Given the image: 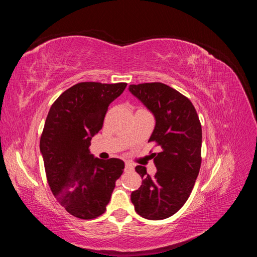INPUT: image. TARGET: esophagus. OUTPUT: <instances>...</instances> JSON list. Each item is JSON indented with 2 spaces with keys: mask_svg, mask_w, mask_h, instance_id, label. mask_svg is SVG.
Masks as SVG:
<instances>
[{
  "mask_svg": "<svg viewBox=\"0 0 257 257\" xmlns=\"http://www.w3.org/2000/svg\"><path fill=\"white\" fill-rule=\"evenodd\" d=\"M134 169V166L131 164V163H125V168H124V170H125L126 173H128V172H132V170Z\"/></svg>",
  "mask_w": 257,
  "mask_h": 257,
  "instance_id": "obj_1",
  "label": "esophagus"
}]
</instances>
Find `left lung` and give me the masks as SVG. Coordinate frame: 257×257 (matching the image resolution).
Returning <instances> with one entry per match:
<instances>
[{
  "label": "left lung",
  "mask_w": 257,
  "mask_h": 257,
  "mask_svg": "<svg viewBox=\"0 0 257 257\" xmlns=\"http://www.w3.org/2000/svg\"><path fill=\"white\" fill-rule=\"evenodd\" d=\"M130 92L149 109L155 127L149 142L161 152L152 153L157 174L135 167L143 184L132 192L135 211L148 220H163L175 214L195 184L201 164V125L195 107L180 92L162 82L131 84Z\"/></svg>",
  "instance_id": "1"
}]
</instances>
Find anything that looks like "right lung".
I'll use <instances>...</instances> for the list:
<instances>
[{
    "label": "right lung",
    "instance_id": "add662e5",
    "mask_svg": "<svg viewBox=\"0 0 257 257\" xmlns=\"http://www.w3.org/2000/svg\"><path fill=\"white\" fill-rule=\"evenodd\" d=\"M126 85L77 83L57 98L46 119L40 149L48 184L61 206L79 219L105 212L123 173L122 160L94 158L89 147L103 127L108 106Z\"/></svg>",
    "mask_w": 257,
    "mask_h": 257
}]
</instances>
